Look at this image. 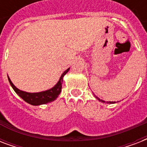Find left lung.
Instances as JSON below:
<instances>
[{
	"instance_id": "left-lung-1",
	"label": "left lung",
	"mask_w": 147,
	"mask_h": 147,
	"mask_svg": "<svg viewBox=\"0 0 147 147\" xmlns=\"http://www.w3.org/2000/svg\"><path fill=\"white\" fill-rule=\"evenodd\" d=\"M96 98H97V99H98V100H100V101H101V102H104V103L105 102V100H100V99H99V98H97V97H96ZM106 103H110V104H114V103H115V101H114H114H107V102H106Z\"/></svg>"
}]
</instances>
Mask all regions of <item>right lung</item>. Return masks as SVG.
Returning <instances> with one entry per match:
<instances>
[{
	"instance_id": "1",
	"label": "right lung",
	"mask_w": 147,
	"mask_h": 147,
	"mask_svg": "<svg viewBox=\"0 0 147 147\" xmlns=\"http://www.w3.org/2000/svg\"><path fill=\"white\" fill-rule=\"evenodd\" d=\"M69 69H66L65 71L62 73V76L60 77L59 81L58 82L56 85L51 89L45 91V92H39V93H29V92H25L23 91H20L17 88L14 86L12 82L10 81V78L8 77V80L10 82V85L12 86L13 89L14 90L15 92L19 95L22 99H24L26 102L29 103L32 105H40L47 104V103L52 102L55 100V98L59 96V94L61 92L62 90V82H63V77L65 74L69 71Z\"/></svg>"
}]
</instances>
